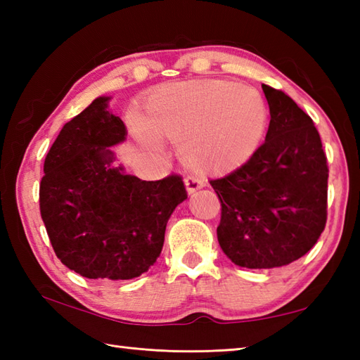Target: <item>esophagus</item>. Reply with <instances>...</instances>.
<instances>
[{
    "label": "esophagus",
    "mask_w": 360,
    "mask_h": 360,
    "mask_svg": "<svg viewBox=\"0 0 360 360\" xmlns=\"http://www.w3.org/2000/svg\"><path fill=\"white\" fill-rule=\"evenodd\" d=\"M184 182H186V187H187L188 193H193V192H196V190H200V188L204 187V181H201L200 178H196V176H187Z\"/></svg>",
    "instance_id": "obj_1"
}]
</instances>
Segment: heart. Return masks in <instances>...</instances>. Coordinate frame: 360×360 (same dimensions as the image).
<instances>
[{"label":"heart","instance_id":"b5f03b06","mask_svg":"<svg viewBox=\"0 0 360 360\" xmlns=\"http://www.w3.org/2000/svg\"><path fill=\"white\" fill-rule=\"evenodd\" d=\"M147 131L182 143L184 162L201 173H226L254 155L266 128V106L255 89L223 82L179 83L145 106ZM136 136L153 143L143 129Z\"/></svg>","mask_w":360,"mask_h":360}]
</instances>
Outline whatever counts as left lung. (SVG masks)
<instances>
[{
    "label": "left lung",
    "instance_id": "obj_1",
    "mask_svg": "<svg viewBox=\"0 0 360 360\" xmlns=\"http://www.w3.org/2000/svg\"><path fill=\"white\" fill-rule=\"evenodd\" d=\"M271 122L248 162L212 179L218 243L235 264L271 269L312 249L326 224L328 162L314 122L281 89L262 85Z\"/></svg>",
    "mask_w": 360,
    "mask_h": 360
}]
</instances>
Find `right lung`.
<instances>
[{
  "label": "right lung",
  "mask_w": 360,
  "mask_h": 360,
  "mask_svg": "<svg viewBox=\"0 0 360 360\" xmlns=\"http://www.w3.org/2000/svg\"><path fill=\"white\" fill-rule=\"evenodd\" d=\"M98 97L65 124L44 159L40 213L57 258L86 278L129 280L164 246L167 221L187 198L182 176L142 181L112 168L125 139L120 117Z\"/></svg>",
  "instance_id": "add662e5"
}]
</instances>
